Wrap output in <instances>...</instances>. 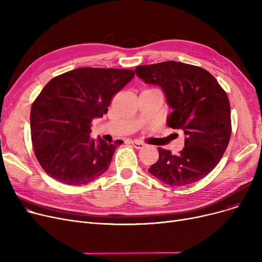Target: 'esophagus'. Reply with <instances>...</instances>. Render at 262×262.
Segmentation results:
<instances>
[{
	"label": "esophagus",
	"mask_w": 262,
	"mask_h": 262,
	"mask_svg": "<svg viewBox=\"0 0 262 262\" xmlns=\"http://www.w3.org/2000/svg\"><path fill=\"white\" fill-rule=\"evenodd\" d=\"M132 144H133V146H134L135 148H137V149L143 148V147L145 146V144H144L143 142H141V141H137V140H135V141H132Z\"/></svg>",
	"instance_id": "obj_1"
}]
</instances>
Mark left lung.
I'll use <instances>...</instances> for the list:
<instances>
[{
    "label": "left lung",
    "instance_id": "obj_1",
    "mask_svg": "<svg viewBox=\"0 0 262 262\" xmlns=\"http://www.w3.org/2000/svg\"><path fill=\"white\" fill-rule=\"evenodd\" d=\"M145 84L159 86L172 113L167 125L182 129L185 147L178 155L158 147L159 158L148 172L170 186L193 184L209 174L222 158L231 134L226 92L205 69L178 61L138 66Z\"/></svg>",
    "mask_w": 262,
    "mask_h": 262
}]
</instances>
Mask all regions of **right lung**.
<instances>
[{"instance_id": "obj_1", "label": "right lung", "mask_w": 262, "mask_h": 262, "mask_svg": "<svg viewBox=\"0 0 262 262\" xmlns=\"http://www.w3.org/2000/svg\"><path fill=\"white\" fill-rule=\"evenodd\" d=\"M128 69L78 68L52 78L32 105L35 155L55 180L85 185L105 173L123 143L92 139L91 121L107 114L113 96L133 79Z\"/></svg>"}]
</instances>
